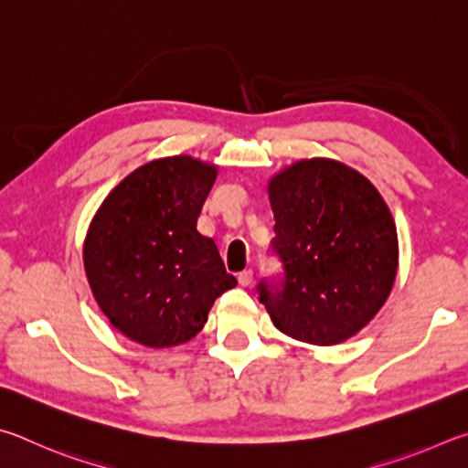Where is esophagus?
Masks as SVG:
<instances>
[{
    "instance_id": "obj_1",
    "label": "esophagus",
    "mask_w": 468,
    "mask_h": 468,
    "mask_svg": "<svg viewBox=\"0 0 468 468\" xmlns=\"http://www.w3.org/2000/svg\"><path fill=\"white\" fill-rule=\"evenodd\" d=\"M239 283L242 288H247V285L252 283V269H244V271L239 273Z\"/></svg>"
}]
</instances>
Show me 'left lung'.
Segmentation results:
<instances>
[{
    "label": "left lung",
    "mask_w": 468,
    "mask_h": 468,
    "mask_svg": "<svg viewBox=\"0 0 468 468\" xmlns=\"http://www.w3.org/2000/svg\"><path fill=\"white\" fill-rule=\"evenodd\" d=\"M282 290L259 285L273 324L310 346L354 337L388 300L399 269L397 226L362 172L333 158L298 160L267 183Z\"/></svg>",
    "instance_id": "1"
}]
</instances>
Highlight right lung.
Wrapping results in <instances>:
<instances>
[{"label": "right lung", "instance_id": "add662e5", "mask_svg": "<svg viewBox=\"0 0 468 468\" xmlns=\"http://www.w3.org/2000/svg\"><path fill=\"white\" fill-rule=\"evenodd\" d=\"M216 178V164L193 155L152 160L122 178L90 221V290L114 329L139 346L191 341L216 298L239 283L197 229Z\"/></svg>", "mask_w": 468, "mask_h": 468}]
</instances>
